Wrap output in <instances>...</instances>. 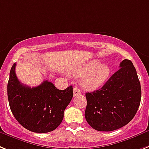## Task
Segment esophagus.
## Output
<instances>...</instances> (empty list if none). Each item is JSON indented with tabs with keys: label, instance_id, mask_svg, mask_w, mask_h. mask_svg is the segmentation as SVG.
<instances>
[{
	"label": "esophagus",
	"instance_id": "esophagus-1",
	"mask_svg": "<svg viewBox=\"0 0 149 149\" xmlns=\"http://www.w3.org/2000/svg\"><path fill=\"white\" fill-rule=\"evenodd\" d=\"M82 94V92L80 91L79 88H78L77 87H74L73 88V96H77V95H80Z\"/></svg>",
	"mask_w": 149,
	"mask_h": 149
}]
</instances>
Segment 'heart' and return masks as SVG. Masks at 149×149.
<instances>
[{"label": "heart", "instance_id": "1", "mask_svg": "<svg viewBox=\"0 0 149 149\" xmlns=\"http://www.w3.org/2000/svg\"><path fill=\"white\" fill-rule=\"evenodd\" d=\"M76 77H82L80 84L86 89L93 90L98 88L107 80L111 68L106 63H100L97 60L86 62L70 70Z\"/></svg>", "mask_w": 149, "mask_h": 149}]
</instances>
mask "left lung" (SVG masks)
<instances>
[{
    "instance_id": "1",
    "label": "left lung",
    "mask_w": 149,
    "mask_h": 149,
    "mask_svg": "<svg viewBox=\"0 0 149 149\" xmlns=\"http://www.w3.org/2000/svg\"><path fill=\"white\" fill-rule=\"evenodd\" d=\"M141 86L136 68L130 60H123L99 90L86 93L85 117L98 131L116 130L130 123L141 102Z\"/></svg>"
}]
</instances>
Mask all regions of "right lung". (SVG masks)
I'll use <instances>...</instances> for the list:
<instances>
[{
	"label": "right lung",
	"instance_id": "1",
	"mask_svg": "<svg viewBox=\"0 0 149 149\" xmlns=\"http://www.w3.org/2000/svg\"><path fill=\"white\" fill-rule=\"evenodd\" d=\"M15 68L13 63L7 83V97L16 120L32 132L54 130L63 120L65 109L72 100V86L60 90L45 80L31 88L19 81Z\"/></svg>",
	"mask_w": 149,
	"mask_h": 149
}]
</instances>
